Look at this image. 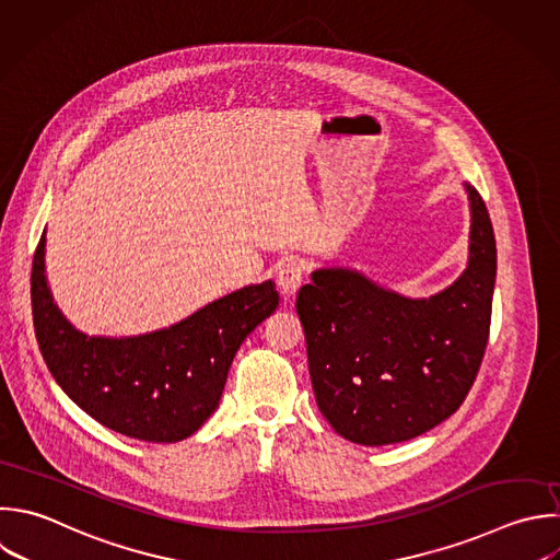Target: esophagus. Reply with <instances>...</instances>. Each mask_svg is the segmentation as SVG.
<instances>
[{"label": "esophagus", "instance_id": "obj_1", "mask_svg": "<svg viewBox=\"0 0 560 560\" xmlns=\"http://www.w3.org/2000/svg\"><path fill=\"white\" fill-rule=\"evenodd\" d=\"M304 280V265L300 260H287L278 269V287L284 295H295Z\"/></svg>", "mask_w": 560, "mask_h": 560}]
</instances>
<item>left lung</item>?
<instances>
[{
	"label": "left lung",
	"mask_w": 560,
	"mask_h": 560,
	"mask_svg": "<svg viewBox=\"0 0 560 560\" xmlns=\"http://www.w3.org/2000/svg\"><path fill=\"white\" fill-rule=\"evenodd\" d=\"M470 199V258L429 300L378 289L357 271L322 269L298 293L315 400L346 440H411L459 409L479 372L492 311L497 249L481 195Z\"/></svg>",
	"instance_id": "left-lung-1"
}]
</instances>
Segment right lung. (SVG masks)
<instances>
[{
    "label": "right lung",
    "mask_w": 560,
    "mask_h": 560,
    "mask_svg": "<svg viewBox=\"0 0 560 560\" xmlns=\"http://www.w3.org/2000/svg\"><path fill=\"white\" fill-rule=\"evenodd\" d=\"M44 256L46 232L35 252L31 293L48 370L94 420L142 442H179L212 416L236 350L280 302L273 282H262L166 330L129 339L88 337L55 306Z\"/></svg>",
    "instance_id": "right-lung-1"
}]
</instances>
